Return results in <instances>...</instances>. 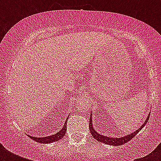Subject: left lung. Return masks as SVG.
<instances>
[{"instance_id": "8db88e82", "label": "left lung", "mask_w": 161, "mask_h": 161, "mask_svg": "<svg viewBox=\"0 0 161 161\" xmlns=\"http://www.w3.org/2000/svg\"><path fill=\"white\" fill-rule=\"evenodd\" d=\"M149 118H150V114L148 116V118L145 120V122L141 125V127L140 129H138L137 130H135V132L131 133L130 135H126L125 137L122 138H110V137H106V136H103V135L98 134V132H96V130L93 129V124H92V117H90V119H89V130H90L91 135H93V137L97 140L99 142H102L103 144H107V145H122L125 143L129 142L130 140H131L133 138L135 137V135H137L138 133L140 132V130H142L143 128L145 127V125H146V123L149 120Z\"/></svg>"}]
</instances>
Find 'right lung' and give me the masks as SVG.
<instances>
[{"instance_id": "right-lung-1", "label": "right lung", "mask_w": 161, "mask_h": 161, "mask_svg": "<svg viewBox=\"0 0 161 161\" xmlns=\"http://www.w3.org/2000/svg\"><path fill=\"white\" fill-rule=\"evenodd\" d=\"M66 131H67V120H66L65 124L63 125V128L59 131L58 133L55 134V135H53L51 136H47V137H41V138H36L33 137V136H30L29 137L32 139L33 140L36 141V142L42 143V144H47V143H52L54 142V141H58V140H61L62 138L64 137V135L66 134Z\"/></svg>"}]
</instances>
